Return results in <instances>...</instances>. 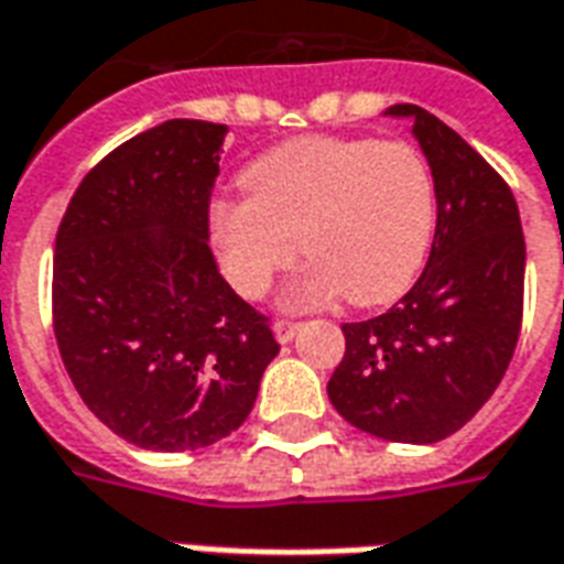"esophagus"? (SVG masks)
Wrapping results in <instances>:
<instances>
[{"instance_id":"esophagus-1","label":"esophagus","mask_w":564,"mask_h":564,"mask_svg":"<svg viewBox=\"0 0 564 564\" xmlns=\"http://www.w3.org/2000/svg\"><path fill=\"white\" fill-rule=\"evenodd\" d=\"M297 330H301V325H294V322H275L273 325V334L279 343H291L297 337Z\"/></svg>"}]
</instances>
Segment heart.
<instances>
[{
  "label": "heart",
  "mask_w": 564,
  "mask_h": 564,
  "mask_svg": "<svg viewBox=\"0 0 564 564\" xmlns=\"http://www.w3.org/2000/svg\"><path fill=\"white\" fill-rule=\"evenodd\" d=\"M239 182L246 197L218 199L209 230L221 273L246 297H263L301 249L313 261L285 291L289 310L343 294L352 306H382L425 263L434 178L406 142L291 139L249 163Z\"/></svg>",
  "instance_id": "b5f03b06"
}]
</instances>
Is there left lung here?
Segmentation results:
<instances>
[{
	"instance_id": "obj_1",
	"label": "left lung",
	"mask_w": 564,
	"mask_h": 564,
	"mask_svg": "<svg viewBox=\"0 0 564 564\" xmlns=\"http://www.w3.org/2000/svg\"><path fill=\"white\" fill-rule=\"evenodd\" d=\"M382 115L413 123L437 227L416 285L389 313L343 325L346 355L327 398L373 437L437 443L474 419L513 358L525 239L510 187L462 135L410 102Z\"/></svg>"
}]
</instances>
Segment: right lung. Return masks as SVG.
Instances as JSON below:
<instances>
[{
  "label": "right lung",
  "mask_w": 564,
  "mask_h": 564,
  "mask_svg": "<svg viewBox=\"0 0 564 564\" xmlns=\"http://www.w3.org/2000/svg\"><path fill=\"white\" fill-rule=\"evenodd\" d=\"M225 135V123L191 118L133 135L84 175L57 230L63 365L90 413L151 453L234 434L279 355L209 249Z\"/></svg>",
  "instance_id": "right-lung-1"
}]
</instances>
